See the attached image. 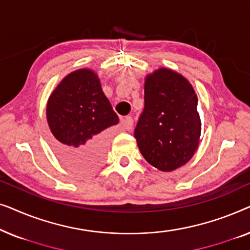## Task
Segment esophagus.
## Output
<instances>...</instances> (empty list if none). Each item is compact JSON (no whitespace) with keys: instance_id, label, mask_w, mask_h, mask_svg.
<instances>
[{"instance_id":"obj_1","label":"esophagus","mask_w":250,"mask_h":250,"mask_svg":"<svg viewBox=\"0 0 250 250\" xmlns=\"http://www.w3.org/2000/svg\"><path fill=\"white\" fill-rule=\"evenodd\" d=\"M122 124L124 126L125 129H127V131H131L133 128V119L132 117H129V116H126V117L122 118Z\"/></svg>"}]
</instances>
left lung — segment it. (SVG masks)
<instances>
[{
	"label": "left lung",
	"instance_id": "8db88e82",
	"mask_svg": "<svg viewBox=\"0 0 250 250\" xmlns=\"http://www.w3.org/2000/svg\"><path fill=\"white\" fill-rule=\"evenodd\" d=\"M198 97L183 75L158 68L145 80V109L134 136L142 156L162 172L186 165L197 152L201 121Z\"/></svg>",
	"mask_w": 250,
	"mask_h": 250
}]
</instances>
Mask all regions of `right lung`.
<instances>
[{
  "mask_svg": "<svg viewBox=\"0 0 250 250\" xmlns=\"http://www.w3.org/2000/svg\"><path fill=\"white\" fill-rule=\"evenodd\" d=\"M46 121L54 138V151L75 170L98 167L107 151L104 129L119 119L102 91L100 78L90 68L64 76L46 104Z\"/></svg>",
  "mask_w": 250,
  "mask_h": 250,
  "instance_id": "right-lung-1",
  "label": "right lung"
}]
</instances>
